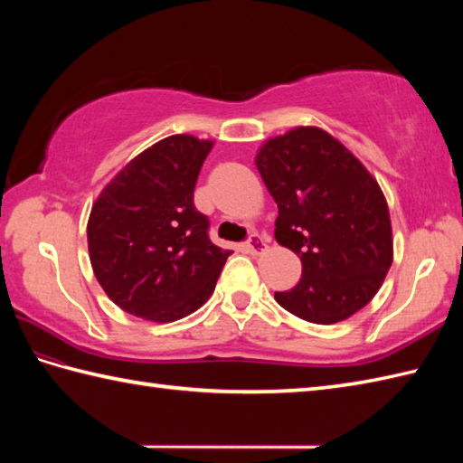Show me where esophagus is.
Returning a JSON list of instances; mask_svg holds the SVG:
<instances>
[{"label":"esophagus","mask_w":463,"mask_h":463,"mask_svg":"<svg viewBox=\"0 0 463 463\" xmlns=\"http://www.w3.org/2000/svg\"><path fill=\"white\" fill-rule=\"evenodd\" d=\"M244 247H247V250L250 254H254V257H257V254H262L264 250H267V241H264L262 237H259V234H252V237L247 241V244H244Z\"/></svg>","instance_id":"1"}]
</instances>
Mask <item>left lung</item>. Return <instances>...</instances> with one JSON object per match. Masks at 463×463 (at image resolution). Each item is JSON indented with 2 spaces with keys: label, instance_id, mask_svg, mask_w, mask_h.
<instances>
[{
  "label": "left lung",
  "instance_id": "obj_1",
  "mask_svg": "<svg viewBox=\"0 0 463 463\" xmlns=\"http://www.w3.org/2000/svg\"><path fill=\"white\" fill-rule=\"evenodd\" d=\"M254 163L279 204L274 237L302 262L297 287L274 298L312 324L346 320L373 298L394 259L380 184L318 127L272 137Z\"/></svg>",
  "mask_w": 463,
  "mask_h": 463
}]
</instances>
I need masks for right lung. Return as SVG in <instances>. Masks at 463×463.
<instances>
[{"instance_id": "right-lung-1", "label": "right lung", "mask_w": 463, "mask_h": 463, "mask_svg": "<svg viewBox=\"0 0 463 463\" xmlns=\"http://www.w3.org/2000/svg\"><path fill=\"white\" fill-rule=\"evenodd\" d=\"M213 141L171 135L137 155L93 203L90 259L117 307L151 322H173L213 294L231 250L209 239L193 193Z\"/></svg>"}]
</instances>
